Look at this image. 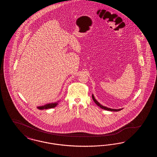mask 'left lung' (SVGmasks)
Masks as SVG:
<instances>
[{"label":"left lung","instance_id":"obj_1","mask_svg":"<svg viewBox=\"0 0 157 157\" xmlns=\"http://www.w3.org/2000/svg\"><path fill=\"white\" fill-rule=\"evenodd\" d=\"M92 99L94 100V101L95 102V103L98 106H99L100 108H101L102 109H105V110H107V111H119L120 110H122V109H111V108H107V107H106V106H104L103 105H102L100 104L95 99V98H94V95L92 94Z\"/></svg>","mask_w":157,"mask_h":157}]
</instances>
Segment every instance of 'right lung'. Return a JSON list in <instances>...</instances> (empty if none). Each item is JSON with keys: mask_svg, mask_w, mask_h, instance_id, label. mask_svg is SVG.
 I'll return each mask as SVG.
<instances>
[{"mask_svg": "<svg viewBox=\"0 0 157 157\" xmlns=\"http://www.w3.org/2000/svg\"><path fill=\"white\" fill-rule=\"evenodd\" d=\"M58 105L57 102L55 103H50V104H47L45 105L44 106H38L37 108L39 109H49V108H53L54 107H55L56 105Z\"/></svg>", "mask_w": 157, "mask_h": 157, "instance_id": "obj_1", "label": "right lung"}]
</instances>
